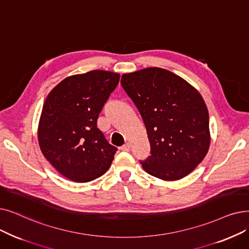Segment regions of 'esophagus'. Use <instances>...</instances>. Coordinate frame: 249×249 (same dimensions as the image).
I'll return each instance as SVG.
<instances>
[{
    "label": "esophagus",
    "mask_w": 249,
    "mask_h": 249,
    "mask_svg": "<svg viewBox=\"0 0 249 249\" xmlns=\"http://www.w3.org/2000/svg\"><path fill=\"white\" fill-rule=\"evenodd\" d=\"M130 147H131L130 144L126 143V144H124L123 146H121V149H122L123 151H130Z\"/></svg>",
    "instance_id": "obj_1"
}]
</instances>
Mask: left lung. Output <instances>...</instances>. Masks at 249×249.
Segmentation results:
<instances>
[{
  "instance_id": "8db88e82",
  "label": "left lung",
  "mask_w": 249,
  "mask_h": 249,
  "mask_svg": "<svg viewBox=\"0 0 249 249\" xmlns=\"http://www.w3.org/2000/svg\"><path fill=\"white\" fill-rule=\"evenodd\" d=\"M121 85L144 122L150 156L140 160L149 175L166 181L187 176L207 156L209 112L200 93L166 69L123 74Z\"/></svg>"
}]
</instances>
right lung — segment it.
<instances>
[{"label": "right lung", "instance_id": "add662e5", "mask_svg": "<svg viewBox=\"0 0 249 249\" xmlns=\"http://www.w3.org/2000/svg\"><path fill=\"white\" fill-rule=\"evenodd\" d=\"M120 74L92 70L72 75L52 89L42 107L37 137L42 155L61 175L85 183L110 168L117 147L96 121Z\"/></svg>", "mask_w": 249, "mask_h": 249}]
</instances>
